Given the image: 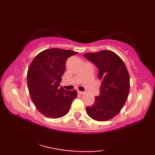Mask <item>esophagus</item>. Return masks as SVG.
<instances>
[{"label":"esophagus","instance_id":"1","mask_svg":"<svg viewBox=\"0 0 155 155\" xmlns=\"http://www.w3.org/2000/svg\"><path fill=\"white\" fill-rule=\"evenodd\" d=\"M78 93L79 94H80V95H82V94H84V92H80V91H78Z\"/></svg>","mask_w":155,"mask_h":155}]
</instances>
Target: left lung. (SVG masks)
<instances>
[{"label": "left lung", "instance_id": "1", "mask_svg": "<svg viewBox=\"0 0 155 155\" xmlns=\"http://www.w3.org/2000/svg\"><path fill=\"white\" fill-rule=\"evenodd\" d=\"M83 55L99 69L98 78L101 80L100 95L95 97L92 106L86 108L87 113L97 121L109 120L119 113L128 97V71L124 61L111 51Z\"/></svg>", "mask_w": 155, "mask_h": 155}]
</instances>
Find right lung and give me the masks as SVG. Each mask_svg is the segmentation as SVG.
<instances>
[{"label": "right lung", "instance_id": "1", "mask_svg": "<svg viewBox=\"0 0 155 155\" xmlns=\"http://www.w3.org/2000/svg\"><path fill=\"white\" fill-rule=\"evenodd\" d=\"M78 52L58 48L38 54L27 71V86L31 101L41 114L50 118L63 117L68 113L77 91L59 87L65 70V62Z\"/></svg>", "mask_w": 155, "mask_h": 155}]
</instances>
